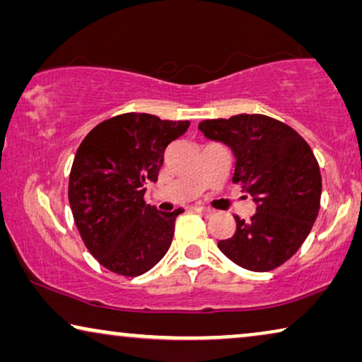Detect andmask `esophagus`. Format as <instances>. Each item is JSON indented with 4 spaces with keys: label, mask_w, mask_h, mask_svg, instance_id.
<instances>
[{
    "label": "esophagus",
    "mask_w": 362,
    "mask_h": 362,
    "mask_svg": "<svg viewBox=\"0 0 362 362\" xmlns=\"http://www.w3.org/2000/svg\"><path fill=\"white\" fill-rule=\"evenodd\" d=\"M194 209L199 212V214H202V216H206V217H209V216H212L214 214V211L212 209H209V207H204V206H196Z\"/></svg>",
    "instance_id": "obj_1"
}]
</instances>
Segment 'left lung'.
I'll use <instances>...</instances> for the list:
<instances>
[{
	"mask_svg": "<svg viewBox=\"0 0 362 362\" xmlns=\"http://www.w3.org/2000/svg\"><path fill=\"white\" fill-rule=\"evenodd\" d=\"M199 130L230 148L232 182L257 206L250 221L234 216V235L217 247L247 270L276 269L300 249L318 216L321 175L313 151L293 128L259 113L204 120Z\"/></svg>",
	"mask_w": 362,
	"mask_h": 362,
	"instance_id": "8db88e82",
	"label": "left lung"
}]
</instances>
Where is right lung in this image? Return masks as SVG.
<instances>
[{"label": "right lung", "mask_w": 362, "mask_h": 362, "mask_svg": "<svg viewBox=\"0 0 362 362\" xmlns=\"http://www.w3.org/2000/svg\"><path fill=\"white\" fill-rule=\"evenodd\" d=\"M189 122L150 113H123L98 123L83 138L69 176V204L88 252L110 272L136 276L170 249L182 209L148 206V181L156 182L163 153Z\"/></svg>", "instance_id": "1"}]
</instances>
